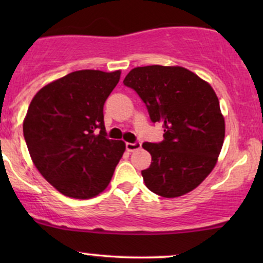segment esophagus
Instances as JSON below:
<instances>
[{
    "mask_svg": "<svg viewBox=\"0 0 263 263\" xmlns=\"http://www.w3.org/2000/svg\"><path fill=\"white\" fill-rule=\"evenodd\" d=\"M141 148V142H135V143H129L127 142L126 143V149L128 151V152H134V151H137Z\"/></svg>",
    "mask_w": 263,
    "mask_h": 263,
    "instance_id": "esophagus-1",
    "label": "esophagus"
}]
</instances>
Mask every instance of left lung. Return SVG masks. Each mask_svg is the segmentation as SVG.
<instances>
[{
  "mask_svg": "<svg viewBox=\"0 0 263 263\" xmlns=\"http://www.w3.org/2000/svg\"><path fill=\"white\" fill-rule=\"evenodd\" d=\"M123 84L148 108L151 120L164 127L159 143L144 142L152 156L142 177L163 198L182 197L211 173L225 138V120L209 83L183 66L148 65L132 69Z\"/></svg>",
  "mask_w": 263,
  "mask_h": 263,
  "instance_id": "8db88e82",
  "label": "left lung"
}]
</instances>
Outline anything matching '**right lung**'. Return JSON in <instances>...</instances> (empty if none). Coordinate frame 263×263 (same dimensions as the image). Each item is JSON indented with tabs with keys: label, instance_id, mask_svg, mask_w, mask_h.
I'll return each instance as SVG.
<instances>
[{
	"label": "right lung",
	"instance_id": "obj_1",
	"mask_svg": "<svg viewBox=\"0 0 263 263\" xmlns=\"http://www.w3.org/2000/svg\"><path fill=\"white\" fill-rule=\"evenodd\" d=\"M120 77L121 70L73 71L44 85L29 104L23 121L29 155L65 197L104 192L125 152V142L106 138L104 125V104Z\"/></svg>",
	"mask_w": 263,
	"mask_h": 263
}]
</instances>
